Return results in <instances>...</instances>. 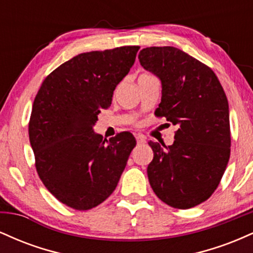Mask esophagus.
I'll list each match as a JSON object with an SVG mask.
<instances>
[{
  "mask_svg": "<svg viewBox=\"0 0 253 253\" xmlns=\"http://www.w3.org/2000/svg\"><path fill=\"white\" fill-rule=\"evenodd\" d=\"M135 139H136V143H138V145L145 144V138H144L143 135H140V134H136V135H135Z\"/></svg>",
  "mask_w": 253,
  "mask_h": 253,
  "instance_id": "obj_1",
  "label": "esophagus"
}]
</instances>
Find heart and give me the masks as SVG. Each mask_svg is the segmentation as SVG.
<instances>
[{
	"instance_id": "obj_1",
	"label": "heart",
	"mask_w": 253,
	"mask_h": 253,
	"mask_svg": "<svg viewBox=\"0 0 253 253\" xmlns=\"http://www.w3.org/2000/svg\"><path fill=\"white\" fill-rule=\"evenodd\" d=\"M144 76H152V75L147 74V72H144V74H141V75H140V76H139V77H144Z\"/></svg>"
}]
</instances>
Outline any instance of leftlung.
<instances>
[{
	"label": "left lung",
	"instance_id": "1",
	"mask_svg": "<svg viewBox=\"0 0 253 253\" xmlns=\"http://www.w3.org/2000/svg\"><path fill=\"white\" fill-rule=\"evenodd\" d=\"M144 69L162 81L157 118L178 126L175 141H150L153 159L147 176L158 199L188 210L216 190L231 153L228 102L210 66L172 46L146 47L139 53Z\"/></svg>",
	"mask_w": 253,
	"mask_h": 253
}]
</instances>
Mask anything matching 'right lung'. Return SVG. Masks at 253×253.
Listing matches in <instances>:
<instances>
[{"instance_id": "1", "label": "right lung", "mask_w": 253, "mask_h": 253, "mask_svg": "<svg viewBox=\"0 0 253 253\" xmlns=\"http://www.w3.org/2000/svg\"><path fill=\"white\" fill-rule=\"evenodd\" d=\"M139 46L81 53L42 81L28 124L36 169L58 201L88 211L108 199L136 141L120 132L109 140L92 130L101 109L134 64Z\"/></svg>"}]
</instances>
